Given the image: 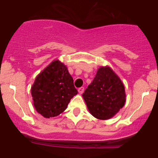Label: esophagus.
<instances>
[{
	"label": "esophagus",
	"instance_id": "34e87169",
	"mask_svg": "<svg viewBox=\"0 0 158 158\" xmlns=\"http://www.w3.org/2000/svg\"><path fill=\"white\" fill-rule=\"evenodd\" d=\"M84 90H85L84 87H80V88H79V89H78V92H79V94H82L84 92Z\"/></svg>",
	"mask_w": 158,
	"mask_h": 158
}]
</instances>
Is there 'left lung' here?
I'll use <instances>...</instances> for the list:
<instances>
[{
    "label": "left lung",
    "mask_w": 158,
    "mask_h": 158,
    "mask_svg": "<svg viewBox=\"0 0 158 158\" xmlns=\"http://www.w3.org/2000/svg\"><path fill=\"white\" fill-rule=\"evenodd\" d=\"M82 97L89 112L100 120L111 118L126 101L125 85L109 66L98 68Z\"/></svg>",
    "instance_id": "left-lung-1"
}]
</instances>
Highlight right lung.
<instances>
[{
	"mask_svg": "<svg viewBox=\"0 0 158 158\" xmlns=\"http://www.w3.org/2000/svg\"><path fill=\"white\" fill-rule=\"evenodd\" d=\"M77 93L67 66L59 60H53L38 74L31 86L33 106L47 118L63 112Z\"/></svg>",
	"mask_w": 158,
	"mask_h": 158,
	"instance_id": "add662e5",
	"label": "right lung"
}]
</instances>
